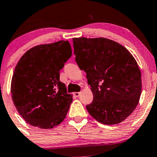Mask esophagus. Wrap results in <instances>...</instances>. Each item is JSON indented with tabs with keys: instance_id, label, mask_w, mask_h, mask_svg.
I'll use <instances>...</instances> for the list:
<instances>
[{
	"instance_id": "obj_1",
	"label": "esophagus",
	"mask_w": 157,
	"mask_h": 157,
	"mask_svg": "<svg viewBox=\"0 0 157 157\" xmlns=\"http://www.w3.org/2000/svg\"><path fill=\"white\" fill-rule=\"evenodd\" d=\"M73 94H74V96H75V97H79L80 94V92H74Z\"/></svg>"
}]
</instances>
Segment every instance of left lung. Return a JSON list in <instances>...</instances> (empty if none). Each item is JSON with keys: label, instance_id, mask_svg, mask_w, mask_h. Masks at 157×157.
<instances>
[{"label": "left lung", "instance_id": "1", "mask_svg": "<svg viewBox=\"0 0 157 157\" xmlns=\"http://www.w3.org/2000/svg\"><path fill=\"white\" fill-rule=\"evenodd\" d=\"M75 60L86 73L94 99L89 114L105 125L124 121L134 111L142 91L141 72L130 52L115 41L73 38Z\"/></svg>", "mask_w": 157, "mask_h": 157}]
</instances>
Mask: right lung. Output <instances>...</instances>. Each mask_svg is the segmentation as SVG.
Returning a JSON list of instances; mask_svg holds the SVG:
<instances>
[{"mask_svg": "<svg viewBox=\"0 0 157 157\" xmlns=\"http://www.w3.org/2000/svg\"><path fill=\"white\" fill-rule=\"evenodd\" d=\"M67 40L36 46L28 50L16 65L11 82L14 104L25 121L40 128L61 123L72 102L60 70L71 57Z\"/></svg>", "mask_w": 157, "mask_h": 157, "instance_id": "1", "label": "right lung"}]
</instances>
